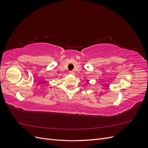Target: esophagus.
Wrapping results in <instances>:
<instances>
[{
    "mask_svg": "<svg viewBox=\"0 0 148 148\" xmlns=\"http://www.w3.org/2000/svg\"><path fill=\"white\" fill-rule=\"evenodd\" d=\"M69 73H70V75H74L75 73L74 71H69Z\"/></svg>",
    "mask_w": 148,
    "mask_h": 148,
    "instance_id": "34e87169",
    "label": "esophagus"
}]
</instances>
